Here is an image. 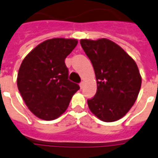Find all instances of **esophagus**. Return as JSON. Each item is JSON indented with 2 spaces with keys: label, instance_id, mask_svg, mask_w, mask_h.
<instances>
[{
  "label": "esophagus",
  "instance_id": "1",
  "mask_svg": "<svg viewBox=\"0 0 158 158\" xmlns=\"http://www.w3.org/2000/svg\"><path fill=\"white\" fill-rule=\"evenodd\" d=\"M84 82H83V81H82L81 82V83H80V84H79V86H80V88H81V89H82V88H83V87H84Z\"/></svg>",
  "mask_w": 158,
  "mask_h": 158
}]
</instances>
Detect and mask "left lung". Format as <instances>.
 <instances>
[{
	"instance_id": "8db88e82",
	"label": "left lung",
	"mask_w": 158,
	"mask_h": 158,
	"mask_svg": "<svg viewBox=\"0 0 158 158\" xmlns=\"http://www.w3.org/2000/svg\"><path fill=\"white\" fill-rule=\"evenodd\" d=\"M82 48L91 60L98 89L88 105L97 117L112 122L123 117L136 101L142 79L135 61L112 41L82 39Z\"/></svg>"
}]
</instances>
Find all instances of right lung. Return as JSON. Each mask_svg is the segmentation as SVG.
Instances as JSON below:
<instances>
[{"label": "right lung", "instance_id": "right-lung-1", "mask_svg": "<svg viewBox=\"0 0 158 158\" xmlns=\"http://www.w3.org/2000/svg\"><path fill=\"white\" fill-rule=\"evenodd\" d=\"M76 39L52 38L37 46L23 59L17 85L23 101L40 119L52 120L63 114L79 89L69 80L64 59L76 47Z\"/></svg>", "mask_w": 158, "mask_h": 158}]
</instances>
